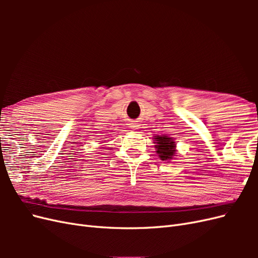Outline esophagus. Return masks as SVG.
<instances>
[{
	"instance_id": "obj_1",
	"label": "esophagus",
	"mask_w": 258,
	"mask_h": 258,
	"mask_svg": "<svg viewBox=\"0 0 258 258\" xmlns=\"http://www.w3.org/2000/svg\"><path fill=\"white\" fill-rule=\"evenodd\" d=\"M131 127H136V126H131Z\"/></svg>"
}]
</instances>
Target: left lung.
Listing matches in <instances>:
<instances>
[{"mask_svg":"<svg viewBox=\"0 0 258 258\" xmlns=\"http://www.w3.org/2000/svg\"><path fill=\"white\" fill-rule=\"evenodd\" d=\"M156 146H157V154L161 160H170L175 154V142L172 138L167 136H157L155 138Z\"/></svg>","mask_w":258,"mask_h":258,"instance_id":"obj_1","label":"left lung"}]
</instances>
